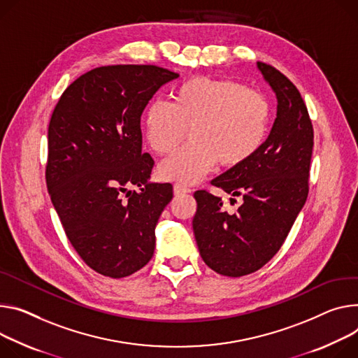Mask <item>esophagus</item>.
Returning <instances> with one entry per match:
<instances>
[{"mask_svg":"<svg viewBox=\"0 0 358 358\" xmlns=\"http://www.w3.org/2000/svg\"><path fill=\"white\" fill-rule=\"evenodd\" d=\"M191 189L182 184H174V194L176 196H182V194H187L189 192Z\"/></svg>","mask_w":358,"mask_h":358,"instance_id":"34e87169","label":"esophagus"}]
</instances>
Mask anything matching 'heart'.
<instances>
[{"mask_svg":"<svg viewBox=\"0 0 358 358\" xmlns=\"http://www.w3.org/2000/svg\"><path fill=\"white\" fill-rule=\"evenodd\" d=\"M270 124L266 96L241 83L194 77L178 85L174 103L157 99L145 111V136L159 155L173 152L191 128V144L159 164L169 181L192 184L220 167L236 169L263 145Z\"/></svg>","mask_w":358,"mask_h":358,"instance_id":"b5f03b06","label":"heart"}]
</instances>
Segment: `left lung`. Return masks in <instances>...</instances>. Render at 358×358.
Returning <instances> with one entry per match:
<instances>
[{
  "label": "left lung",
  "mask_w": 358,
  "mask_h": 358,
  "mask_svg": "<svg viewBox=\"0 0 358 358\" xmlns=\"http://www.w3.org/2000/svg\"><path fill=\"white\" fill-rule=\"evenodd\" d=\"M257 66L277 95V118L268 138L243 166L213 185L241 197L234 214L208 189L194 192V236L204 263L225 277L266 266L284 244L308 196L314 129L297 87L270 64ZM236 200V199H231Z\"/></svg>",
  "instance_id": "8db88e82"
}]
</instances>
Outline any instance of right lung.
Here are the masks:
<instances>
[{"instance_id": "obj_1", "label": "right lung", "mask_w": 358, "mask_h": 358, "mask_svg": "<svg viewBox=\"0 0 358 358\" xmlns=\"http://www.w3.org/2000/svg\"><path fill=\"white\" fill-rule=\"evenodd\" d=\"M178 74L158 66L94 69L62 92L48 125L45 181L52 206L83 262L122 278L154 254L155 225L173 200L170 182H148L141 114ZM131 185L141 191L128 192Z\"/></svg>"}]
</instances>
